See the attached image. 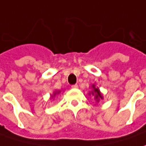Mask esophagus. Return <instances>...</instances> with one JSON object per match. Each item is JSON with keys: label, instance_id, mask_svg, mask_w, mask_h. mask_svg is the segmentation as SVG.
<instances>
[{"label": "esophagus", "instance_id": "esophagus-1", "mask_svg": "<svg viewBox=\"0 0 146 146\" xmlns=\"http://www.w3.org/2000/svg\"><path fill=\"white\" fill-rule=\"evenodd\" d=\"M71 88H78V85H77V84H74V85L71 86Z\"/></svg>", "mask_w": 146, "mask_h": 146}]
</instances>
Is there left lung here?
<instances>
[{
    "label": "left lung",
    "instance_id": "8db88e82",
    "mask_svg": "<svg viewBox=\"0 0 146 146\" xmlns=\"http://www.w3.org/2000/svg\"><path fill=\"white\" fill-rule=\"evenodd\" d=\"M91 88H92V91H90L88 93V95L93 96L95 101H96V102L99 103L101 100H103V95H102V93H101L99 88L96 87V84H92Z\"/></svg>",
    "mask_w": 146,
    "mask_h": 146
}]
</instances>
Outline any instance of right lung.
Instances as JSON below:
<instances>
[{
  "instance_id": "obj_1",
  "label": "right lung",
  "mask_w": 146,
  "mask_h": 146,
  "mask_svg": "<svg viewBox=\"0 0 146 146\" xmlns=\"http://www.w3.org/2000/svg\"><path fill=\"white\" fill-rule=\"evenodd\" d=\"M60 93H61V90H55V91L53 93V94H52V95H50V99H53L56 95H58V94H59Z\"/></svg>"
}]
</instances>
